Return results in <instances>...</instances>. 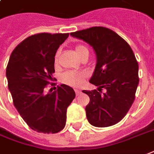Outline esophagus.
Segmentation results:
<instances>
[{"instance_id":"obj_1","label":"esophagus","mask_w":154,"mask_h":154,"mask_svg":"<svg viewBox=\"0 0 154 154\" xmlns=\"http://www.w3.org/2000/svg\"><path fill=\"white\" fill-rule=\"evenodd\" d=\"M75 92H76V94H77V95H79V94H82V91L80 90H77V89H75Z\"/></svg>"}]
</instances>
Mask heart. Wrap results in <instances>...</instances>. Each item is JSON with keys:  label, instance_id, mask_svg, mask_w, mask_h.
Instances as JSON below:
<instances>
[{"label": "heart", "instance_id": "b5f03b06", "mask_svg": "<svg viewBox=\"0 0 154 154\" xmlns=\"http://www.w3.org/2000/svg\"><path fill=\"white\" fill-rule=\"evenodd\" d=\"M75 51L80 59L83 56H89V50L84 45H77L75 48ZM60 52L57 51L55 55L54 61L55 64L58 63V59ZM88 74L85 72H76V71H67L64 72L60 77V81L65 85L72 87H80L83 85L85 79L87 78Z\"/></svg>", "mask_w": 154, "mask_h": 154}]
</instances>
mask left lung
I'll use <instances>...</instances> for the list:
<instances>
[{
    "label": "left lung",
    "mask_w": 154,
    "mask_h": 154,
    "mask_svg": "<svg viewBox=\"0 0 154 154\" xmlns=\"http://www.w3.org/2000/svg\"><path fill=\"white\" fill-rule=\"evenodd\" d=\"M70 35L89 43L97 58L90 82L98 90L82 91L90 97L85 107L88 121L98 128L119 123L132 106L139 84V66L131 47L118 34L103 26ZM103 88L106 90L103 94Z\"/></svg>",
    "instance_id": "1"
}]
</instances>
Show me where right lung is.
Wrapping results in <instances>:
<instances>
[{"mask_svg":"<svg viewBox=\"0 0 154 154\" xmlns=\"http://www.w3.org/2000/svg\"><path fill=\"white\" fill-rule=\"evenodd\" d=\"M69 35L29 36L9 57L6 77L14 105L28 126L38 132H60L66 124L67 108L76 96L73 89L64 84L45 93L47 85L53 81L56 51Z\"/></svg>","mask_w":154,"mask_h":154,"instance_id":"1","label":"right lung"}]
</instances>
